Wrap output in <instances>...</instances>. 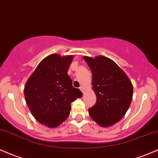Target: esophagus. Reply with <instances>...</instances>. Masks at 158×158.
<instances>
[{
    "label": "esophagus",
    "instance_id": "obj_1",
    "mask_svg": "<svg viewBox=\"0 0 158 158\" xmlns=\"http://www.w3.org/2000/svg\"><path fill=\"white\" fill-rule=\"evenodd\" d=\"M79 89H80L82 91H84V88H83V86H80V88H79Z\"/></svg>",
    "mask_w": 158,
    "mask_h": 158
}]
</instances>
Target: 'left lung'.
I'll return each mask as SVG.
<instances>
[{
    "label": "left lung",
    "instance_id": "8db88e82",
    "mask_svg": "<svg viewBox=\"0 0 158 158\" xmlns=\"http://www.w3.org/2000/svg\"><path fill=\"white\" fill-rule=\"evenodd\" d=\"M92 72V88L97 102L88 112L100 126H112L124 117L133 98V85L117 64L99 55L94 58L84 56Z\"/></svg>",
    "mask_w": 158,
    "mask_h": 158
}]
</instances>
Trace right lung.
Listing matches in <instances>:
<instances>
[{"mask_svg":"<svg viewBox=\"0 0 158 158\" xmlns=\"http://www.w3.org/2000/svg\"><path fill=\"white\" fill-rule=\"evenodd\" d=\"M73 59V55H48L40 62L25 85V101L31 114L48 127L62 124L70 114V103L82 95L67 74Z\"/></svg>","mask_w":158,"mask_h":158,"instance_id":"right-lung-1","label":"right lung"}]
</instances>
